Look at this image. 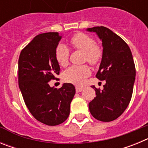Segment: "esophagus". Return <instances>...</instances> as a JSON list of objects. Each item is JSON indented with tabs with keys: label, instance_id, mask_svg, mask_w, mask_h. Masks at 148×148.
<instances>
[{
	"label": "esophagus",
	"instance_id": "1",
	"mask_svg": "<svg viewBox=\"0 0 148 148\" xmlns=\"http://www.w3.org/2000/svg\"><path fill=\"white\" fill-rule=\"evenodd\" d=\"M83 89L84 88L82 87H78V86H76V87H75V91H76L77 92H81V91H82Z\"/></svg>",
	"mask_w": 148,
	"mask_h": 148
}]
</instances>
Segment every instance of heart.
<instances>
[{
  "instance_id": "obj_1",
  "label": "heart",
  "mask_w": 148,
  "mask_h": 148,
  "mask_svg": "<svg viewBox=\"0 0 148 148\" xmlns=\"http://www.w3.org/2000/svg\"><path fill=\"white\" fill-rule=\"evenodd\" d=\"M70 43L73 49L82 51L84 53V61H87L92 66H96L102 58V49L100 46L95 43L92 38L83 32H77L70 39ZM70 50L64 44L57 46L55 52L56 61L61 66H66L69 62ZM91 73L90 68L87 65L72 66L66 70L63 74V79L68 83L81 85L84 78Z\"/></svg>"
}]
</instances>
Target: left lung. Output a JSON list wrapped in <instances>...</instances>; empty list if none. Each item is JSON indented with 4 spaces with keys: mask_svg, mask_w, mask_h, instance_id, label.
Returning <instances> with one entry per match:
<instances>
[{
    "mask_svg": "<svg viewBox=\"0 0 148 148\" xmlns=\"http://www.w3.org/2000/svg\"><path fill=\"white\" fill-rule=\"evenodd\" d=\"M102 40L103 54L95 77L106 81L104 89L95 88V98L89 103L90 113L101 121L119 118L131 100L136 67L130 47L118 35L104 27L88 28Z\"/></svg>",
    "mask_w": 148,
    "mask_h": 148,
    "instance_id": "left-lung-1",
    "label": "left lung"
}]
</instances>
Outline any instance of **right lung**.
<instances>
[{
	"label": "right lung",
	"mask_w": 148,
	"mask_h": 148,
	"mask_svg": "<svg viewBox=\"0 0 148 148\" xmlns=\"http://www.w3.org/2000/svg\"><path fill=\"white\" fill-rule=\"evenodd\" d=\"M61 38L58 32L38 35L22 49L18 59V84L25 104L35 119L49 126L68 118L75 93L72 84L64 83L58 89L49 85L61 70L55 57Z\"/></svg>",
	"instance_id": "add662e5"
}]
</instances>
